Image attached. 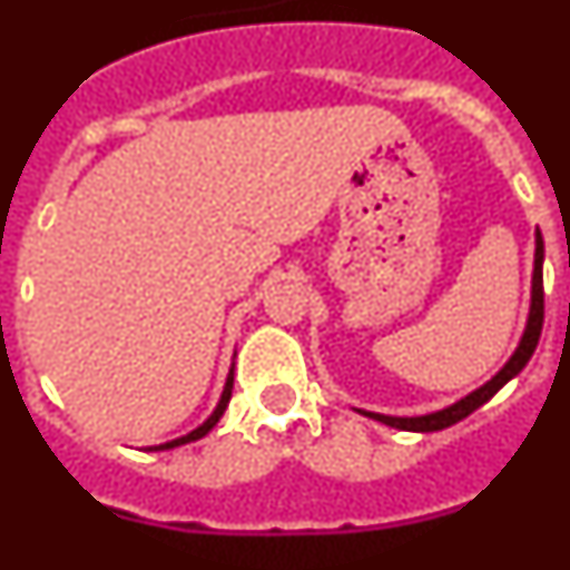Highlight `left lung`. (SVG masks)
Masks as SVG:
<instances>
[{
	"mask_svg": "<svg viewBox=\"0 0 570 570\" xmlns=\"http://www.w3.org/2000/svg\"><path fill=\"white\" fill-rule=\"evenodd\" d=\"M542 259H546V245H542V234L537 230V254H533V282H531V311H528V325L525 334H522L520 345L513 351L511 360L502 365V371L493 380H488L485 385L471 391L468 396H462L454 405L442 407V411H434V414L425 416H385V414H371V411H362L371 420L382 422V425L400 428V431H420V434H428V431H442L448 425H456L460 420H465L468 414H473L476 407L485 405L497 391H500L505 382H511L513 376L520 374L522 367L528 365V360L537 351V342H540L542 334V320H546V291H542Z\"/></svg>",
	"mask_w": 570,
	"mask_h": 570,
	"instance_id": "left-lung-1",
	"label": "left lung"
}]
</instances>
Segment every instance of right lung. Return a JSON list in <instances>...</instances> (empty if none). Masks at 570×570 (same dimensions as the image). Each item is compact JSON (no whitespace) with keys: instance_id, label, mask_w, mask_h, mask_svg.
Returning a JSON list of instances; mask_svg holds the SVG:
<instances>
[{"instance_id":"right-lung-1","label":"right lung","mask_w":570,"mask_h":570,"mask_svg":"<svg viewBox=\"0 0 570 570\" xmlns=\"http://www.w3.org/2000/svg\"><path fill=\"white\" fill-rule=\"evenodd\" d=\"M230 391H234V367H230L228 380H225V391H223V396H219V405L214 407V414H210L208 420L203 422V425H199V428H194V431H190V434L179 436V440H170V442H165V445H150L148 451H168V448H179V445H188V442L203 440V436L208 434L210 428H214L216 422H219V416L225 414V407H228V402H230Z\"/></svg>"}]
</instances>
